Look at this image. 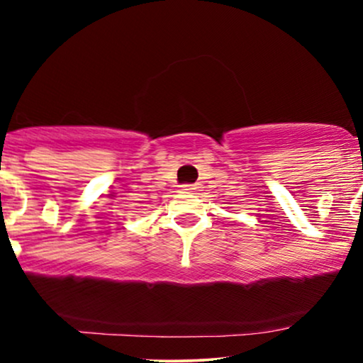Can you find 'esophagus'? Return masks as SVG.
I'll use <instances>...</instances> for the list:
<instances>
[{
    "label": "esophagus",
    "mask_w": 363,
    "mask_h": 363,
    "mask_svg": "<svg viewBox=\"0 0 363 363\" xmlns=\"http://www.w3.org/2000/svg\"><path fill=\"white\" fill-rule=\"evenodd\" d=\"M197 189H199V186H197V184H184V186H181V191L182 192H196Z\"/></svg>",
    "instance_id": "obj_1"
}]
</instances>
